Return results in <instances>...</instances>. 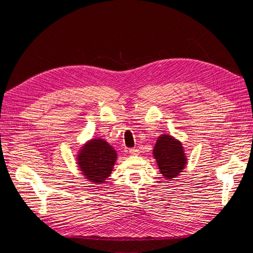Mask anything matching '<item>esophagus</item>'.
<instances>
[{
	"label": "esophagus",
	"instance_id": "obj_1",
	"mask_svg": "<svg viewBox=\"0 0 253 253\" xmlns=\"http://www.w3.org/2000/svg\"><path fill=\"white\" fill-rule=\"evenodd\" d=\"M129 154L132 156H136V155H139V150L138 149H129Z\"/></svg>",
	"mask_w": 253,
	"mask_h": 253
}]
</instances>
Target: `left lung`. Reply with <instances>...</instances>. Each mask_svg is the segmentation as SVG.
<instances>
[{
  "mask_svg": "<svg viewBox=\"0 0 253 253\" xmlns=\"http://www.w3.org/2000/svg\"><path fill=\"white\" fill-rule=\"evenodd\" d=\"M153 156L165 179L177 177L188 164L182 143L169 134H162L158 137L153 149Z\"/></svg>",
  "mask_w": 253,
  "mask_h": 253,
  "instance_id": "obj_1",
  "label": "left lung"
}]
</instances>
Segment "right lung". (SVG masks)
<instances>
[{
    "mask_svg": "<svg viewBox=\"0 0 253 253\" xmlns=\"http://www.w3.org/2000/svg\"><path fill=\"white\" fill-rule=\"evenodd\" d=\"M76 160L85 179L100 185L112 174L117 160V151L108 141L97 137L82 145Z\"/></svg>",
    "mask_w": 253,
    "mask_h": 253,
    "instance_id": "right-lung-1",
    "label": "right lung"
}]
</instances>
